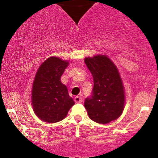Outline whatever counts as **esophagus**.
<instances>
[{
  "label": "esophagus",
  "instance_id": "34e87169",
  "mask_svg": "<svg viewBox=\"0 0 158 158\" xmlns=\"http://www.w3.org/2000/svg\"><path fill=\"white\" fill-rule=\"evenodd\" d=\"M74 101H75L76 103H81L82 102V98L79 96H77L75 98H74Z\"/></svg>",
  "mask_w": 158,
  "mask_h": 158
}]
</instances>
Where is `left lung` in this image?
<instances>
[{
    "instance_id": "1",
    "label": "left lung",
    "mask_w": 158,
    "mask_h": 158,
    "mask_svg": "<svg viewBox=\"0 0 158 158\" xmlns=\"http://www.w3.org/2000/svg\"><path fill=\"white\" fill-rule=\"evenodd\" d=\"M85 62L94 78L91 95L85 100L90 119L106 124L115 120L124 108L125 95L118 70L106 56L85 58Z\"/></svg>"
}]
</instances>
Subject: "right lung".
<instances>
[{
    "label": "right lung",
    "mask_w": 158,
    "mask_h": 158,
    "mask_svg": "<svg viewBox=\"0 0 158 158\" xmlns=\"http://www.w3.org/2000/svg\"><path fill=\"white\" fill-rule=\"evenodd\" d=\"M68 64V61L52 56L41 64L35 74L32 104L37 117L44 122L62 120L75 104L67 87L61 82V77Z\"/></svg>",
    "instance_id": "add662e5"
}]
</instances>
